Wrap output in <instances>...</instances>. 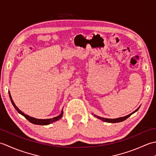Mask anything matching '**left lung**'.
Segmentation results:
<instances>
[{
	"label": "left lung",
	"instance_id": "obj_1",
	"mask_svg": "<svg viewBox=\"0 0 156 156\" xmlns=\"http://www.w3.org/2000/svg\"><path fill=\"white\" fill-rule=\"evenodd\" d=\"M138 109H139V108L137 109H136V110H135L134 112H132V113L129 114L127 116H125V117H119V118H117V119H106V118H102V117H98V116H97L95 115H94V116L96 117H97L98 119H101V120H102V121H105V122H119L123 121L125 120V119H127V118H129L132 114H133L134 112H136L138 110Z\"/></svg>",
	"mask_w": 156,
	"mask_h": 156
}]
</instances>
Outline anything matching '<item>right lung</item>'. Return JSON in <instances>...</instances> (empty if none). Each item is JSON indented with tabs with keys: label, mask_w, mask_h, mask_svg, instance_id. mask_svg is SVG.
I'll return each instance as SVG.
<instances>
[{
	"label": "right lung",
	"mask_w": 156,
	"mask_h": 156,
	"mask_svg": "<svg viewBox=\"0 0 156 156\" xmlns=\"http://www.w3.org/2000/svg\"><path fill=\"white\" fill-rule=\"evenodd\" d=\"M9 93L10 99H11L12 104V105H13V106H14L15 108L16 109V111H18L19 113H20V114H21V115H23V116H24V117H25V119H27V120H28L29 122H31V123H33V124L39 125H49V124H50V123H52V122H55V121H58L59 119H61V118L62 117L63 113H64V112H63V111H62L61 114L59 115H58V117H54V118H52V119H35V118H34V117H29V115H25V113H23V112L21 111H20V110H19V109L17 108V107H16V106L15 105V104L14 103V102H13L12 99V98H11V94H10V92H9Z\"/></svg>",
	"instance_id": "add662e5"
}]
</instances>
